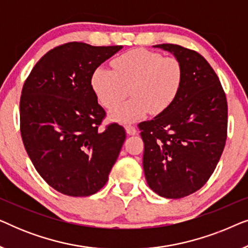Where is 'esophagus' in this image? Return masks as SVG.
Masks as SVG:
<instances>
[{
  "label": "esophagus",
  "mask_w": 248,
  "mask_h": 248,
  "mask_svg": "<svg viewBox=\"0 0 248 248\" xmlns=\"http://www.w3.org/2000/svg\"><path fill=\"white\" fill-rule=\"evenodd\" d=\"M125 128H126V132L128 135H134L137 134V128H135V126H133V125H125Z\"/></svg>",
  "instance_id": "1"
}]
</instances>
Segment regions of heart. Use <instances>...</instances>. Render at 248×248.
Here are the masks:
<instances>
[{
  "mask_svg": "<svg viewBox=\"0 0 248 248\" xmlns=\"http://www.w3.org/2000/svg\"><path fill=\"white\" fill-rule=\"evenodd\" d=\"M113 70L97 67L91 76V88L106 109H113L126 97H132L113 110L111 117L134 122L143 115L164 113L174 104L182 89L184 67L174 56H162L152 50H128L111 61Z\"/></svg>",
  "mask_w": 248,
  "mask_h": 248,
  "instance_id": "heart-1",
  "label": "heart"
}]
</instances>
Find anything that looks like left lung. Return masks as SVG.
<instances>
[{
	"label": "left lung",
	"instance_id": "1",
	"mask_svg": "<svg viewBox=\"0 0 248 248\" xmlns=\"http://www.w3.org/2000/svg\"><path fill=\"white\" fill-rule=\"evenodd\" d=\"M155 47L181 61L184 80L167 110L138 125L144 175L158 195L181 199L201 188L215 171L227 140L228 105L218 76L201 54L175 44Z\"/></svg>",
	"mask_w": 248,
	"mask_h": 248
}]
</instances>
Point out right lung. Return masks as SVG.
<instances>
[{"instance_id":"right-lung-1","label":"right lung","mask_w":248,"mask_h":248,"mask_svg":"<svg viewBox=\"0 0 248 248\" xmlns=\"http://www.w3.org/2000/svg\"><path fill=\"white\" fill-rule=\"evenodd\" d=\"M122 46L72 42L47 52L23 83L20 132L36 170L69 196H89L108 181L126 134L105 125L106 111L91 88L93 71Z\"/></svg>"}]
</instances>
